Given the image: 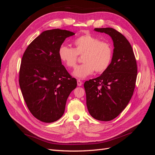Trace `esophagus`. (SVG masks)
<instances>
[{
	"label": "esophagus",
	"instance_id": "esophagus-1",
	"mask_svg": "<svg viewBox=\"0 0 155 155\" xmlns=\"http://www.w3.org/2000/svg\"><path fill=\"white\" fill-rule=\"evenodd\" d=\"M77 83H78V86H79V87L81 86V85H82V82L79 80V79H78V80L77 81Z\"/></svg>",
	"mask_w": 155,
	"mask_h": 155
}]
</instances>
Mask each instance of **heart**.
Returning <instances> with one entry per match:
<instances>
[{"label": "heart", "instance_id": "1", "mask_svg": "<svg viewBox=\"0 0 155 155\" xmlns=\"http://www.w3.org/2000/svg\"><path fill=\"white\" fill-rule=\"evenodd\" d=\"M74 48L61 45L59 48L60 59L68 68L76 67L79 55H83V64L74 70L72 75L79 79H85L94 71L104 72L111 63L113 50L111 45L101 41L90 34L78 37L74 41Z\"/></svg>", "mask_w": 155, "mask_h": 155}]
</instances>
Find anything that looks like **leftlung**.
<instances>
[{
	"mask_svg": "<svg viewBox=\"0 0 155 155\" xmlns=\"http://www.w3.org/2000/svg\"><path fill=\"white\" fill-rule=\"evenodd\" d=\"M113 41L111 63L100 76L84 83L87 106L90 114L100 121L116 118L132 97L137 77V64L130 44L125 37L112 28H95Z\"/></svg>",
	"mask_w": 155,
	"mask_h": 155,
	"instance_id": "1",
	"label": "left lung"
}]
</instances>
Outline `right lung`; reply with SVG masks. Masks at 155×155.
<instances>
[{
	"mask_svg": "<svg viewBox=\"0 0 155 155\" xmlns=\"http://www.w3.org/2000/svg\"><path fill=\"white\" fill-rule=\"evenodd\" d=\"M75 34L65 30H46L26 49L19 70V85L32 115L45 123L63 115L67 98L77 86L62 64L59 48L65 39Z\"/></svg>",
	"mask_w": 155,
	"mask_h": 155,
	"instance_id": "1",
	"label": "right lung"
}]
</instances>
